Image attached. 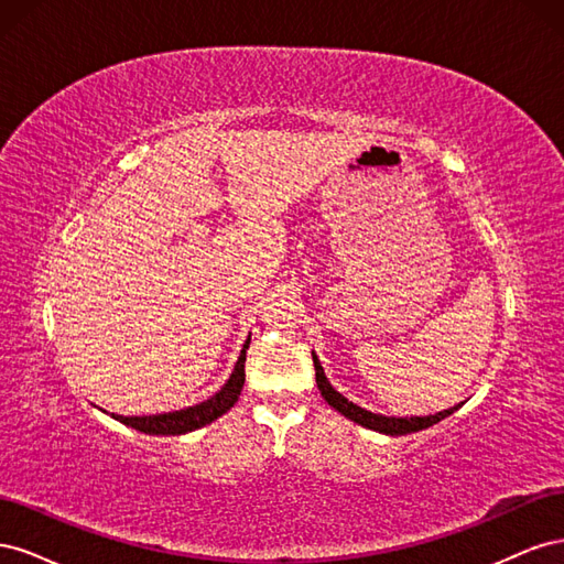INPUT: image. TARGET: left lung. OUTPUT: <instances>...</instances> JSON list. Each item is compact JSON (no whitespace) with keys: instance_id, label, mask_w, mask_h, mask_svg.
I'll return each instance as SVG.
<instances>
[{"instance_id":"left-lung-1","label":"left lung","mask_w":564,"mask_h":564,"mask_svg":"<svg viewBox=\"0 0 564 564\" xmlns=\"http://www.w3.org/2000/svg\"><path fill=\"white\" fill-rule=\"evenodd\" d=\"M313 362H315V379H317V388L322 392V398L327 400L336 412L344 414L346 419L355 421L365 425V429L369 431H379V433H386V435H406V433H416V431H423V429H431L433 423L447 419L449 414H454L456 409L460 406H452V409H445V412H437L435 416H412V419H395V416H381V414H371L367 412V409L357 406L352 402H348L344 395H340L338 390L332 388V383L327 381V377H324V369L319 365V360L313 352Z\"/></svg>"}]
</instances>
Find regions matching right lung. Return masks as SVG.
<instances>
[{"label":"right lung","instance_id":"obj_1","mask_svg":"<svg viewBox=\"0 0 564 564\" xmlns=\"http://www.w3.org/2000/svg\"><path fill=\"white\" fill-rule=\"evenodd\" d=\"M247 348H249V338L240 352V360L235 365V371L230 373L228 383L220 388L214 398L207 402H199L195 406L181 409V412H169V414H158V416H117L112 414L119 423H127L131 429L141 431L145 435H183L202 429L218 416H224L228 409L237 402L245 386V360H247Z\"/></svg>","mask_w":564,"mask_h":564}]
</instances>
